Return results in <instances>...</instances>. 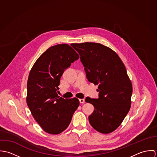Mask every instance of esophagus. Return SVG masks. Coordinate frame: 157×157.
<instances>
[{"instance_id":"esophagus-1","label":"esophagus","mask_w":157,"mask_h":157,"mask_svg":"<svg viewBox=\"0 0 157 157\" xmlns=\"http://www.w3.org/2000/svg\"><path fill=\"white\" fill-rule=\"evenodd\" d=\"M79 101H80V103H81V104H83L85 102V99H81V98L79 99Z\"/></svg>"}]
</instances>
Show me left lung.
I'll return each mask as SVG.
<instances>
[{
	"mask_svg": "<svg viewBox=\"0 0 157 157\" xmlns=\"http://www.w3.org/2000/svg\"><path fill=\"white\" fill-rule=\"evenodd\" d=\"M80 56L88 80L98 85V98L86 97L94 111L89 116L92 127L99 132L115 131L128 114L132 86L126 67L111 48L98 43L72 44Z\"/></svg>",
	"mask_w": 157,
	"mask_h": 157,
	"instance_id": "8db88e82",
	"label": "left lung"
}]
</instances>
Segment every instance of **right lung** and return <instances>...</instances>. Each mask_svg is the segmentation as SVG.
Here are the masks:
<instances>
[{
	"instance_id": "add662e5",
	"label": "right lung",
	"mask_w": 157,
	"mask_h": 157,
	"mask_svg": "<svg viewBox=\"0 0 157 157\" xmlns=\"http://www.w3.org/2000/svg\"><path fill=\"white\" fill-rule=\"evenodd\" d=\"M78 58L69 45H55L39 57L30 71L26 103L36 121L48 134L65 131L80 105L76 98L64 99L57 94L65 70Z\"/></svg>"
}]
</instances>
